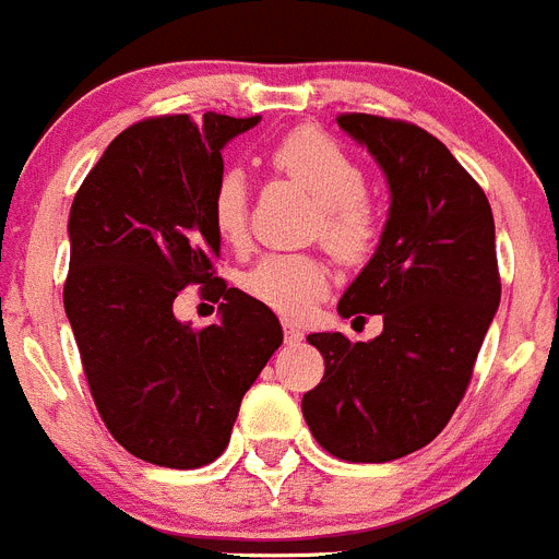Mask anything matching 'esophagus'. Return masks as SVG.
<instances>
[{
  "label": "esophagus",
  "mask_w": 559,
  "mask_h": 559,
  "mask_svg": "<svg viewBox=\"0 0 559 559\" xmlns=\"http://www.w3.org/2000/svg\"><path fill=\"white\" fill-rule=\"evenodd\" d=\"M284 334H286V340H289V343H298V340L304 337V332H300L298 323H284Z\"/></svg>",
  "instance_id": "esophagus-1"
}]
</instances>
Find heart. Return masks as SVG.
Returning <instances> with one entry per match:
<instances>
[{
  "mask_svg": "<svg viewBox=\"0 0 559 559\" xmlns=\"http://www.w3.org/2000/svg\"><path fill=\"white\" fill-rule=\"evenodd\" d=\"M275 171L298 182L318 202L314 233L346 261L362 259L377 239V213L366 199V177L357 159L314 129L286 134L270 152ZM211 219L225 245L247 239V182L241 171H225L213 188ZM252 300L284 318H304L329 286V270L309 252H266L241 275Z\"/></svg>",
  "mask_w": 559,
  "mask_h": 559,
  "instance_id": "obj_1",
  "label": "heart"
}]
</instances>
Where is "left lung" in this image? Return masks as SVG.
Returning a JSON list of instances; mask_svg holds the SVG:
<instances>
[{
	"label": "left lung",
	"instance_id": "left-lung-1",
	"mask_svg": "<svg viewBox=\"0 0 559 559\" xmlns=\"http://www.w3.org/2000/svg\"><path fill=\"white\" fill-rule=\"evenodd\" d=\"M337 126L391 193L377 250L337 312L382 314V332L368 343L309 334L326 373L300 411L323 450L382 464L433 441L467 391L501 304L495 222L478 182L425 129L373 115H340Z\"/></svg>",
	"mask_w": 559,
	"mask_h": 559
}]
</instances>
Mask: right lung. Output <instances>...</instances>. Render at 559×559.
I'll use <instances>...</instances> for the list:
<instances>
[{
    "label": "right lung",
    "mask_w": 559,
    "mask_h": 559,
    "mask_svg": "<svg viewBox=\"0 0 559 559\" xmlns=\"http://www.w3.org/2000/svg\"><path fill=\"white\" fill-rule=\"evenodd\" d=\"M261 115L143 120L106 145L70 207L64 309L92 400L109 433L148 464L191 469L219 459L241 396L284 343L273 309L213 278V188L222 148ZM202 283L221 320L193 330L173 298Z\"/></svg>",
    "instance_id": "right-lung-1"
}]
</instances>
